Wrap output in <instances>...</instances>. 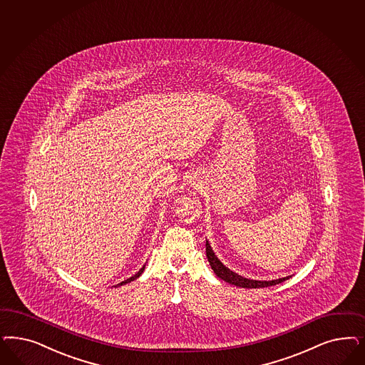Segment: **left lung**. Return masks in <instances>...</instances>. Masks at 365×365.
<instances>
[{
  "label": "left lung",
  "instance_id": "left-lung-1",
  "mask_svg": "<svg viewBox=\"0 0 365 365\" xmlns=\"http://www.w3.org/2000/svg\"><path fill=\"white\" fill-rule=\"evenodd\" d=\"M205 252H207V258H208V262H210V264H211L213 272H215L220 279H223L224 282L231 283V284H235V286H239V287H245V289L269 287V286H274V284L282 283L283 281H286V279L290 278V277H284V278L274 279V281H254V279H247V278H243V277L237 275L236 272L230 270L228 267H225L223 263L215 255V252L212 251L208 240H207V243H205Z\"/></svg>",
  "mask_w": 365,
  "mask_h": 365
}]
</instances>
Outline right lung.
<instances>
[{
	"label": "right lung",
	"instance_id": "right-lung-1",
	"mask_svg": "<svg viewBox=\"0 0 365 365\" xmlns=\"http://www.w3.org/2000/svg\"><path fill=\"white\" fill-rule=\"evenodd\" d=\"M145 270V266L142 267L141 270L138 271L137 274H134L133 277H130L129 279H126V281H123V282L118 283L117 286H122V284H126V283L131 282V281H134V279H137L140 275H141L142 272Z\"/></svg>",
	"mask_w": 365,
	"mask_h": 365
}]
</instances>
